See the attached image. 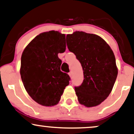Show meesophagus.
Listing matches in <instances>:
<instances>
[{
  "label": "esophagus",
  "instance_id": "esophagus-1",
  "mask_svg": "<svg viewBox=\"0 0 134 134\" xmlns=\"http://www.w3.org/2000/svg\"><path fill=\"white\" fill-rule=\"evenodd\" d=\"M69 76H70V78H72V72H69Z\"/></svg>",
  "mask_w": 134,
  "mask_h": 134
}]
</instances>
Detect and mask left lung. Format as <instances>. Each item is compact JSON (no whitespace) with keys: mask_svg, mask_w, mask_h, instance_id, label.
I'll return each instance as SVG.
<instances>
[{"mask_svg":"<svg viewBox=\"0 0 134 134\" xmlns=\"http://www.w3.org/2000/svg\"><path fill=\"white\" fill-rule=\"evenodd\" d=\"M69 50L80 62L84 80L75 87L78 100L90 108L101 104L112 91L118 76L114 52L100 36L75 31L66 36Z\"/></svg>","mask_w":134,"mask_h":134,"instance_id":"1","label":"left lung"}]
</instances>
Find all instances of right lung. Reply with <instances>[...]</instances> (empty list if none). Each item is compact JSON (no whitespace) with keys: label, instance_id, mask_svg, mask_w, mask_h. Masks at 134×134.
Listing matches in <instances>:
<instances>
[{"label":"right lung","instance_id":"add662e5","mask_svg":"<svg viewBox=\"0 0 134 134\" xmlns=\"http://www.w3.org/2000/svg\"><path fill=\"white\" fill-rule=\"evenodd\" d=\"M66 49L65 35L57 31L44 32L25 47L21 57L20 75L25 88L34 101L52 106L60 101L70 78L60 71L59 53Z\"/></svg>","mask_w":134,"mask_h":134}]
</instances>
